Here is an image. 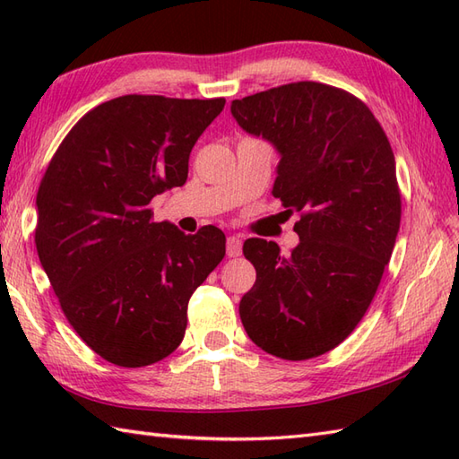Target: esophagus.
<instances>
[{
	"label": "esophagus",
	"instance_id": "esophagus-1",
	"mask_svg": "<svg viewBox=\"0 0 459 459\" xmlns=\"http://www.w3.org/2000/svg\"><path fill=\"white\" fill-rule=\"evenodd\" d=\"M227 255L230 258H237L242 255V240L238 237L232 235L227 238Z\"/></svg>",
	"mask_w": 459,
	"mask_h": 459
}]
</instances>
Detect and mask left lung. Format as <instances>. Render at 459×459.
I'll use <instances>...</instances> for the list:
<instances>
[{"label": "left lung", "instance_id": "obj_1", "mask_svg": "<svg viewBox=\"0 0 459 459\" xmlns=\"http://www.w3.org/2000/svg\"><path fill=\"white\" fill-rule=\"evenodd\" d=\"M245 132L280 153L272 195L299 212V245L242 247L256 281L240 299L248 337L266 353L306 360L345 341L363 319L401 229V191L385 130L357 96L301 81L232 100Z\"/></svg>", "mask_w": 459, "mask_h": 459}]
</instances>
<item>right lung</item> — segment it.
<instances>
[{"label": "right lung", "instance_id": "right-lung-1", "mask_svg": "<svg viewBox=\"0 0 459 459\" xmlns=\"http://www.w3.org/2000/svg\"><path fill=\"white\" fill-rule=\"evenodd\" d=\"M222 108L155 94L104 102L73 126L39 185V260L68 324L108 363L173 353L189 298L224 258L221 229L185 235L150 209L187 181L193 145Z\"/></svg>", "mask_w": 459, "mask_h": 459}]
</instances>
